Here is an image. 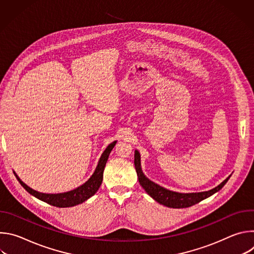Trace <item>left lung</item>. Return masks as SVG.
Masks as SVG:
<instances>
[{"instance_id": "1", "label": "left lung", "mask_w": 254, "mask_h": 254, "mask_svg": "<svg viewBox=\"0 0 254 254\" xmlns=\"http://www.w3.org/2000/svg\"><path fill=\"white\" fill-rule=\"evenodd\" d=\"M134 167L137 174L138 182L144 191L155 201L170 208H187L193 206L222 189V187L227 183V181L230 178L229 176L220 185L209 191L199 193H178L165 189L164 187L152 182L150 179L144 176L140 167V156L136 150L134 152Z\"/></svg>"}]
</instances>
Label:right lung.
Instances as JSON below:
<instances>
[{
    "instance_id": "1",
    "label": "right lung",
    "mask_w": 254,
    "mask_h": 254,
    "mask_svg": "<svg viewBox=\"0 0 254 254\" xmlns=\"http://www.w3.org/2000/svg\"><path fill=\"white\" fill-rule=\"evenodd\" d=\"M117 140L113 141L111 144H108V147L105 149V151L102 153L99 162L97 164V167L92 174V176L86 181L84 184L77 187L74 190H71L64 193H58V194H46V193H40L38 191H35L28 187L25 183H23L20 180V178L17 176V174L14 172L16 178L18 179L19 183L23 186V188L33 195L34 197L38 198L41 201H44L52 206H56L59 208H65V207H72L76 206L78 204L83 203L87 199H89L91 196H93L97 190L99 189L101 182H102V177H103V170L105 167V164L107 162L108 156H110L112 150L116 146Z\"/></svg>"
}]
</instances>
